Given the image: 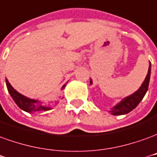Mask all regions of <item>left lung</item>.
Returning <instances> with one entry per match:
<instances>
[{"instance_id":"obj_1","label":"left lung","mask_w":157,"mask_h":157,"mask_svg":"<svg viewBox=\"0 0 157 157\" xmlns=\"http://www.w3.org/2000/svg\"><path fill=\"white\" fill-rule=\"evenodd\" d=\"M150 77H151V65L149 67L148 73L146 75L145 79L143 82V84L140 86V88L134 94H132L129 96L124 98L121 102H119L117 105H116L112 111L110 112L112 115H123L127 114L131 111H133L141 101V100L144 98V94L147 92L148 86H149V82H150ZM90 84H92V80H90Z\"/></svg>"}]
</instances>
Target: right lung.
<instances>
[{
  "instance_id": "1",
  "label": "right lung",
  "mask_w": 157,
  "mask_h": 157,
  "mask_svg": "<svg viewBox=\"0 0 157 157\" xmlns=\"http://www.w3.org/2000/svg\"><path fill=\"white\" fill-rule=\"evenodd\" d=\"M6 84L7 87V90L11 94L12 98L15 101L17 106L21 108L23 111L27 112H40V111H48L51 110V107H47L45 105H42L40 101H39L37 100H33L23 96V94L18 93L17 91L15 90L13 88V86L10 84L7 79H6ZM65 88V84L63 86V89Z\"/></svg>"
}]
</instances>
